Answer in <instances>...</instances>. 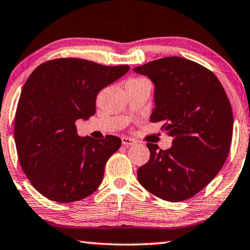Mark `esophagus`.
<instances>
[{
  "label": "esophagus",
  "mask_w": 250,
  "mask_h": 250,
  "mask_svg": "<svg viewBox=\"0 0 250 250\" xmlns=\"http://www.w3.org/2000/svg\"><path fill=\"white\" fill-rule=\"evenodd\" d=\"M122 143L123 146H134V144H136V141L134 139H131V137H127V136H123L122 137Z\"/></svg>",
  "instance_id": "1"
}]
</instances>
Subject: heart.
<instances>
[{"label": "heart", "mask_w": 250, "mask_h": 250, "mask_svg": "<svg viewBox=\"0 0 250 250\" xmlns=\"http://www.w3.org/2000/svg\"><path fill=\"white\" fill-rule=\"evenodd\" d=\"M143 80H146V79H143V78H136V79H132V80H129V81H143Z\"/></svg>", "instance_id": "heart-1"}]
</instances>
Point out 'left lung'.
I'll use <instances>...</instances> for the list:
<instances>
[{"label": "left lung", "mask_w": 250, "mask_h": 250, "mask_svg": "<svg viewBox=\"0 0 250 250\" xmlns=\"http://www.w3.org/2000/svg\"><path fill=\"white\" fill-rule=\"evenodd\" d=\"M154 84L150 121L165 122L172 146L147 143L150 159L137 179L169 202L193 197L218 175L230 151L233 116L230 101L211 71L183 57H165L134 67Z\"/></svg>", "instance_id": "left-lung-1"}]
</instances>
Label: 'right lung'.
I'll return each mask as SVG.
<instances>
[{"label": "right lung", "instance_id": "obj_1", "mask_svg": "<svg viewBox=\"0 0 250 250\" xmlns=\"http://www.w3.org/2000/svg\"><path fill=\"white\" fill-rule=\"evenodd\" d=\"M128 70L57 59L39 65L24 83L14 119L18 157L31 185L50 201L72 203L99 187L122 140L81 137L75 122L95 115L100 90Z\"/></svg>", "mask_w": 250, "mask_h": 250}]
</instances>
